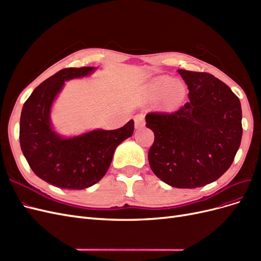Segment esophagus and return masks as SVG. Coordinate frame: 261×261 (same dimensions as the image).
I'll return each mask as SVG.
<instances>
[{"label": "esophagus", "instance_id": "34e87169", "mask_svg": "<svg viewBox=\"0 0 261 261\" xmlns=\"http://www.w3.org/2000/svg\"><path fill=\"white\" fill-rule=\"evenodd\" d=\"M134 120H135V127L136 128L144 127L145 124H146L144 114H137L135 117H134Z\"/></svg>", "mask_w": 261, "mask_h": 261}]
</instances>
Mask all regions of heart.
Returning a JSON list of instances; mask_svg holds the SVG:
<instances>
[{"mask_svg": "<svg viewBox=\"0 0 261 261\" xmlns=\"http://www.w3.org/2000/svg\"><path fill=\"white\" fill-rule=\"evenodd\" d=\"M153 89L158 92L167 90V101L170 105H177L185 97V87L178 81H172L168 76L158 77L152 83Z\"/></svg>", "mask_w": 261, "mask_h": 261, "instance_id": "1", "label": "heart"}]
</instances>
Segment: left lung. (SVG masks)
I'll use <instances>...</instances> for the list:
<instances>
[{
  "label": "left lung",
  "mask_w": 261,
  "mask_h": 261,
  "mask_svg": "<svg viewBox=\"0 0 261 261\" xmlns=\"http://www.w3.org/2000/svg\"><path fill=\"white\" fill-rule=\"evenodd\" d=\"M189 101L172 113L151 112L146 126L154 134L148 152L152 172L176 188L201 187L231 167L242 140L240 99L209 73L177 69Z\"/></svg>",
  "instance_id": "8db88e82"
}]
</instances>
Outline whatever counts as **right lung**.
Instances as JSON below:
<instances>
[{
  "label": "right lung",
  "instance_id": "obj_1",
  "mask_svg": "<svg viewBox=\"0 0 261 261\" xmlns=\"http://www.w3.org/2000/svg\"><path fill=\"white\" fill-rule=\"evenodd\" d=\"M94 67H69L45 80L23 103L19 123L21 151L35 174L64 189L88 188L103 177L116 147L134 133V121L114 130L96 129L64 138L52 128L50 112L64 86L90 75Z\"/></svg>",
  "mask_w": 261,
  "mask_h": 261
}]
</instances>
